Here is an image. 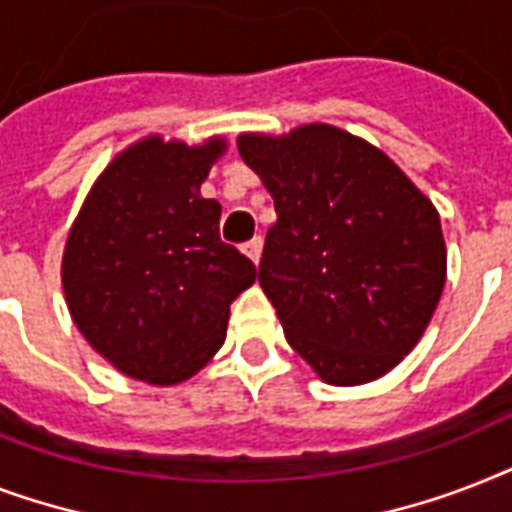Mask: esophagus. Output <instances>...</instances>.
<instances>
[{
  "mask_svg": "<svg viewBox=\"0 0 512 512\" xmlns=\"http://www.w3.org/2000/svg\"><path fill=\"white\" fill-rule=\"evenodd\" d=\"M241 249H244V255H247L252 263H260V255H263V236H255V239H249Z\"/></svg>",
  "mask_w": 512,
  "mask_h": 512,
  "instance_id": "34e87169",
  "label": "esophagus"
}]
</instances>
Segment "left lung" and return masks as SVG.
I'll list each match as a JSON object with an SVG mask.
<instances>
[{
  "mask_svg": "<svg viewBox=\"0 0 512 512\" xmlns=\"http://www.w3.org/2000/svg\"><path fill=\"white\" fill-rule=\"evenodd\" d=\"M236 146L276 204L260 287L289 345L329 385L388 374L444 292L433 201L388 154L332 124L244 132Z\"/></svg>",
  "mask_w": 512,
  "mask_h": 512,
  "instance_id": "obj_1",
  "label": "left lung"
}]
</instances>
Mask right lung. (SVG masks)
<instances>
[{"label": "right lung", "mask_w": 512, "mask_h": 512, "mask_svg": "<svg viewBox=\"0 0 512 512\" xmlns=\"http://www.w3.org/2000/svg\"><path fill=\"white\" fill-rule=\"evenodd\" d=\"M225 138L132 143L92 183L63 249V295L76 329L132 380L177 385L225 342L231 303L255 263L220 241L201 196Z\"/></svg>", "instance_id": "add662e5"}]
</instances>
